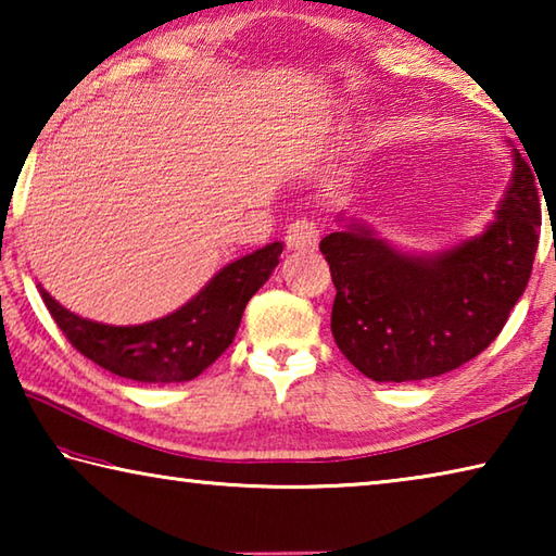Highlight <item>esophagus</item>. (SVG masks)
<instances>
[{"instance_id":"34e87169","label":"esophagus","mask_w":556,"mask_h":556,"mask_svg":"<svg viewBox=\"0 0 556 556\" xmlns=\"http://www.w3.org/2000/svg\"><path fill=\"white\" fill-rule=\"evenodd\" d=\"M318 240H321V225L316 220L301 218L289 225L287 244L291 250H314Z\"/></svg>"}]
</instances>
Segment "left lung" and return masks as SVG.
I'll use <instances>...</instances> for the list:
<instances>
[{"label": "left lung", "instance_id": "1", "mask_svg": "<svg viewBox=\"0 0 556 556\" xmlns=\"http://www.w3.org/2000/svg\"><path fill=\"white\" fill-rule=\"evenodd\" d=\"M540 228L532 168L515 154L495 223L437 257L402 255L357 223L326 235L318 248L336 287V345L378 382L437 378L473 361L522 296Z\"/></svg>", "mask_w": 556, "mask_h": 556}]
</instances>
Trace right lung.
Here are the masks:
<instances>
[{
  "label": "right lung",
  "instance_id": "1",
  "mask_svg": "<svg viewBox=\"0 0 556 556\" xmlns=\"http://www.w3.org/2000/svg\"><path fill=\"white\" fill-rule=\"evenodd\" d=\"M285 244L271 242L220 269L178 312L142 326H105L63 308L49 291L41 299L75 351L119 378L137 382L193 380L228 351L252 294L279 265Z\"/></svg>",
  "mask_w": 556,
  "mask_h": 556
}]
</instances>
